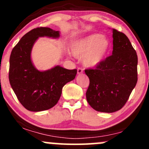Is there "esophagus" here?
I'll use <instances>...</instances> for the list:
<instances>
[{"instance_id": "34e87169", "label": "esophagus", "mask_w": 149, "mask_h": 149, "mask_svg": "<svg viewBox=\"0 0 149 149\" xmlns=\"http://www.w3.org/2000/svg\"><path fill=\"white\" fill-rule=\"evenodd\" d=\"M83 71H84V70H83L81 68H77V73H78V74H82Z\"/></svg>"}]
</instances>
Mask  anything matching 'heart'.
Wrapping results in <instances>:
<instances>
[{
    "label": "heart",
    "instance_id": "obj_1",
    "mask_svg": "<svg viewBox=\"0 0 149 149\" xmlns=\"http://www.w3.org/2000/svg\"><path fill=\"white\" fill-rule=\"evenodd\" d=\"M111 43L100 33H93L73 40L70 51L74 57L82 58L86 67L92 68L101 63L109 54Z\"/></svg>",
    "mask_w": 149,
    "mask_h": 149
}]
</instances>
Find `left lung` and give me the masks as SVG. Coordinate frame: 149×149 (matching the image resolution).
<instances>
[{"instance_id":"left-lung-1","label":"left lung","mask_w":149,"mask_h":149,"mask_svg":"<svg viewBox=\"0 0 149 149\" xmlns=\"http://www.w3.org/2000/svg\"><path fill=\"white\" fill-rule=\"evenodd\" d=\"M113 52L94 69H86L89 78L86 99L97 111L113 113L127 102L138 81V57L128 37L113 29Z\"/></svg>"}]
</instances>
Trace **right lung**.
<instances>
[{
	"label": "right lung",
	"mask_w": 149,
	"mask_h": 149,
	"mask_svg": "<svg viewBox=\"0 0 149 149\" xmlns=\"http://www.w3.org/2000/svg\"><path fill=\"white\" fill-rule=\"evenodd\" d=\"M58 38L59 31L47 27L31 30L21 38L13 48L10 56L9 81L18 101L31 111H42L58 103L62 88L76 77L77 70H68L60 65L45 71L35 68L31 54L39 37Z\"/></svg>",
	"instance_id": "1"
}]
</instances>
